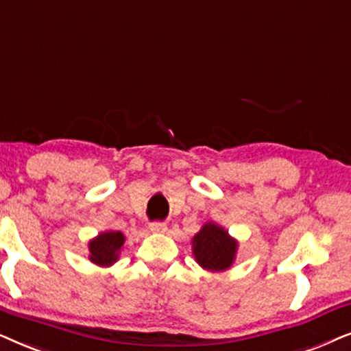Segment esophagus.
I'll return each mask as SVG.
<instances>
[{
	"label": "esophagus",
	"mask_w": 351,
	"mask_h": 351,
	"mask_svg": "<svg viewBox=\"0 0 351 351\" xmlns=\"http://www.w3.org/2000/svg\"><path fill=\"white\" fill-rule=\"evenodd\" d=\"M149 230L152 232H165L167 231V223L165 221H154L149 224Z\"/></svg>",
	"instance_id": "34e87169"
}]
</instances>
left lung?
Returning <instances> with one entry per match:
<instances>
[{
    "label": "left lung",
    "mask_w": 351,
    "mask_h": 351,
    "mask_svg": "<svg viewBox=\"0 0 351 351\" xmlns=\"http://www.w3.org/2000/svg\"><path fill=\"white\" fill-rule=\"evenodd\" d=\"M237 241L217 223H205L193 237V254L197 263L207 271H224L234 263Z\"/></svg>",
    "instance_id": "left-lung-1"
}]
</instances>
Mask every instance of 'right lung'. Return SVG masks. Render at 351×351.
<instances>
[{
  "mask_svg": "<svg viewBox=\"0 0 351 351\" xmlns=\"http://www.w3.org/2000/svg\"><path fill=\"white\" fill-rule=\"evenodd\" d=\"M125 244V236L120 231H106L90 241V261L97 266H110L119 260Z\"/></svg>",
  "mask_w": 351,
  "mask_h": 351,
  "instance_id": "obj_1",
  "label": "right lung"
}]
</instances>
